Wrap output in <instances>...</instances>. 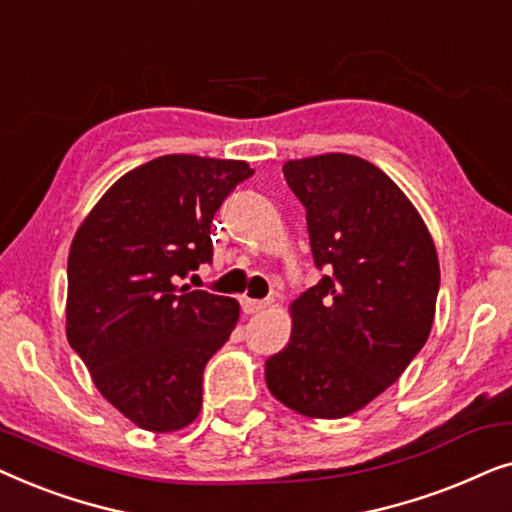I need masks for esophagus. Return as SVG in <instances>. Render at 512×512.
I'll return each mask as SVG.
<instances>
[{
    "label": "esophagus",
    "instance_id": "1",
    "mask_svg": "<svg viewBox=\"0 0 512 512\" xmlns=\"http://www.w3.org/2000/svg\"><path fill=\"white\" fill-rule=\"evenodd\" d=\"M272 305V298H265V300H256V298H244L242 300V310L247 314H258L263 312L265 307Z\"/></svg>",
    "mask_w": 512,
    "mask_h": 512
}]
</instances>
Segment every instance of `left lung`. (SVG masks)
Instances as JSON below:
<instances>
[{
	"label": "left lung",
	"mask_w": 512,
	"mask_h": 512,
	"mask_svg": "<svg viewBox=\"0 0 512 512\" xmlns=\"http://www.w3.org/2000/svg\"><path fill=\"white\" fill-rule=\"evenodd\" d=\"M326 275L291 303V338L265 361L270 394L340 419L389 389L429 338L440 286L433 237L401 188L349 153L286 160Z\"/></svg>",
	"instance_id": "obj_1"
}]
</instances>
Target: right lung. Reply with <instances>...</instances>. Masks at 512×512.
<instances>
[{
    "instance_id": "obj_1",
    "label": "right lung",
    "mask_w": 512,
    "mask_h": 512,
    "mask_svg": "<svg viewBox=\"0 0 512 512\" xmlns=\"http://www.w3.org/2000/svg\"><path fill=\"white\" fill-rule=\"evenodd\" d=\"M244 160L172 153L123 174L76 230L67 261V340L95 387L139 429L200 415L202 370L240 319L235 298L177 286L212 263L209 226Z\"/></svg>"
}]
</instances>
